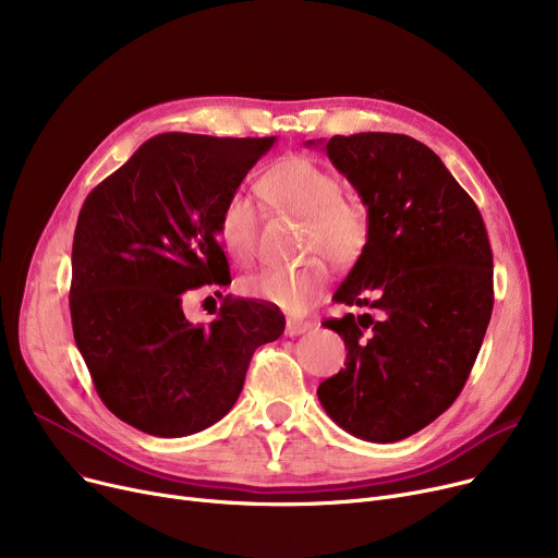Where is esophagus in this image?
<instances>
[{
  "instance_id": "34e87169",
  "label": "esophagus",
  "mask_w": 558,
  "mask_h": 558,
  "mask_svg": "<svg viewBox=\"0 0 558 558\" xmlns=\"http://www.w3.org/2000/svg\"><path fill=\"white\" fill-rule=\"evenodd\" d=\"M312 328H314V324H310V320H287L284 332H287L289 337H296V335L310 332Z\"/></svg>"
}]
</instances>
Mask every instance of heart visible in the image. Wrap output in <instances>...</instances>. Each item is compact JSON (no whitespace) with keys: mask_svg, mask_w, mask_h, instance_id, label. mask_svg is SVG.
I'll return each instance as SVG.
<instances>
[{"mask_svg":"<svg viewBox=\"0 0 558 558\" xmlns=\"http://www.w3.org/2000/svg\"><path fill=\"white\" fill-rule=\"evenodd\" d=\"M262 198L280 215L303 221V253L326 255L345 269L364 255L371 238L368 208L357 196L341 194V181L328 167L305 156H287L259 175ZM257 210L248 196L232 192L217 217V238L240 264H251L257 251ZM307 257L294 269H267L242 280L251 299L274 303L291 314L305 312L330 282L324 257Z\"/></svg>","mask_w":558,"mask_h":558,"instance_id":"obj_1","label":"heart"}]
</instances>
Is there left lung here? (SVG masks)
<instances>
[{
    "mask_svg": "<svg viewBox=\"0 0 558 558\" xmlns=\"http://www.w3.org/2000/svg\"><path fill=\"white\" fill-rule=\"evenodd\" d=\"M326 151L371 217L332 301L377 316L326 320L348 355L316 393L345 432L393 444L441 416L471 375L493 312V253L475 201L423 142L335 135Z\"/></svg>",
    "mask_w": 558,
    "mask_h": 558,
    "instance_id": "8db88e82",
    "label": "left lung"
}]
</instances>
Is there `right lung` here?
I'll return each instance as SVG.
<instances>
[{
    "label": "right lung",
    "mask_w": 558,
    "mask_h": 558,
    "mask_svg": "<svg viewBox=\"0 0 558 558\" xmlns=\"http://www.w3.org/2000/svg\"><path fill=\"white\" fill-rule=\"evenodd\" d=\"M276 137L162 133L87 194L72 244L74 341L110 412L140 432L175 438L223 418L255 348L276 341L274 307L223 301L192 326L183 296L230 282L217 240L223 201Z\"/></svg>",
    "instance_id": "1"
}]
</instances>
